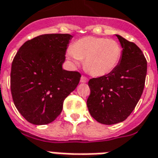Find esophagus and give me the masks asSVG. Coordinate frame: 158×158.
I'll return each mask as SVG.
<instances>
[{
    "label": "esophagus",
    "instance_id": "obj_1",
    "mask_svg": "<svg viewBox=\"0 0 158 158\" xmlns=\"http://www.w3.org/2000/svg\"><path fill=\"white\" fill-rule=\"evenodd\" d=\"M88 81H89V79H88L87 77L82 75L81 78H80V82H81V83H87Z\"/></svg>",
    "mask_w": 158,
    "mask_h": 158
}]
</instances>
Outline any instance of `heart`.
<instances>
[{
	"mask_svg": "<svg viewBox=\"0 0 158 158\" xmlns=\"http://www.w3.org/2000/svg\"><path fill=\"white\" fill-rule=\"evenodd\" d=\"M67 57L74 64L84 60V66L94 76H103L116 68L122 57V47L114 40L85 36L67 50Z\"/></svg>",
	"mask_w": 158,
	"mask_h": 158,
	"instance_id": "heart-1",
	"label": "heart"
}]
</instances>
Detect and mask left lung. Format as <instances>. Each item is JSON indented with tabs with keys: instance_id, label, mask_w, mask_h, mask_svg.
I'll return each instance as SVG.
<instances>
[{
	"instance_id": "left-lung-1",
	"label": "left lung",
	"mask_w": 158,
	"mask_h": 158,
	"mask_svg": "<svg viewBox=\"0 0 158 158\" xmlns=\"http://www.w3.org/2000/svg\"><path fill=\"white\" fill-rule=\"evenodd\" d=\"M123 48L122 57L111 73L89 81V114L100 123L123 122L135 108L143 92L147 60L140 48L116 35Z\"/></svg>"
}]
</instances>
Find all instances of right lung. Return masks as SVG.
Instances as JSON below:
<instances>
[{
	"instance_id": "right-lung-1",
	"label": "right lung",
	"mask_w": 158,
	"mask_h": 158,
	"mask_svg": "<svg viewBox=\"0 0 158 158\" xmlns=\"http://www.w3.org/2000/svg\"><path fill=\"white\" fill-rule=\"evenodd\" d=\"M69 34H45L27 40L12 61L10 91L15 106L35 125L53 122L66 97L76 89L81 74L62 69Z\"/></svg>"
}]
</instances>
